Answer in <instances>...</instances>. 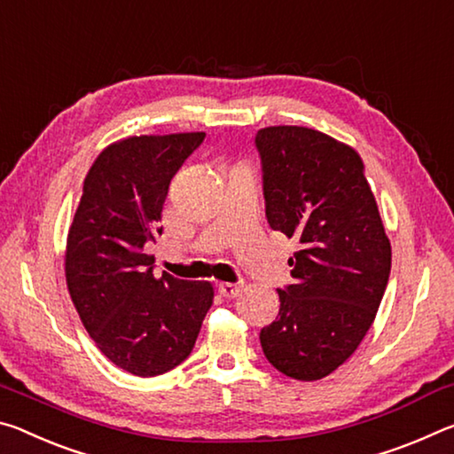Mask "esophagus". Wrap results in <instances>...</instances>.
I'll return each instance as SVG.
<instances>
[{
    "mask_svg": "<svg viewBox=\"0 0 454 454\" xmlns=\"http://www.w3.org/2000/svg\"><path fill=\"white\" fill-rule=\"evenodd\" d=\"M219 292L223 297H227V300H233L241 294V286L237 284H219Z\"/></svg>",
    "mask_w": 454,
    "mask_h": 454,
    "instance_id": "1",
    "label": "esophagus"
}]
</instances>
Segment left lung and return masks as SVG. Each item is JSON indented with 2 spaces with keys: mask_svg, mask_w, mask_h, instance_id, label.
Returning <instances> with one entry per match:
<instances>
[{
  "mask_svg": "<svg viewBox=\"0 0 454 454\" xmlns=\"http://www.w3.org/2000/svg\"><path fill=\"white\" fill-rule=\"evenodd\" d=\"M271 229L295 237L294 284L276 322L259 333L265 358L295 380L341 366L372 325L392 249L360 154L306 126H267L255 137Z\"/></svg>",
  "mask_w": 454,
  "mask_h": 454,
  "instance_id": "8db88e82",
  "label": "left lung"
}]
</instances>
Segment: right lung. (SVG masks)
Returning a JSON list of instances; mask_svg holds the SVG:
<instances>
[{
    "label": "right lung",
    "instance_id": "add662e5",
    "mask_svg": "<svg viewBox=\"0 0 454 454\" xmlns=\"http://www.w3.org/2000/svg\"><path fill=\"white\" fill-rule=\"evenodd\" d=\"M205 132L140 135L108 145L84 178L66 241V284L86 332L135 376L187 360L213 303L209 281L154 278V241L170 178Z\"/></svg>",
    "mask_w": 454,
    "mask_h": 454
}]
</instances>
